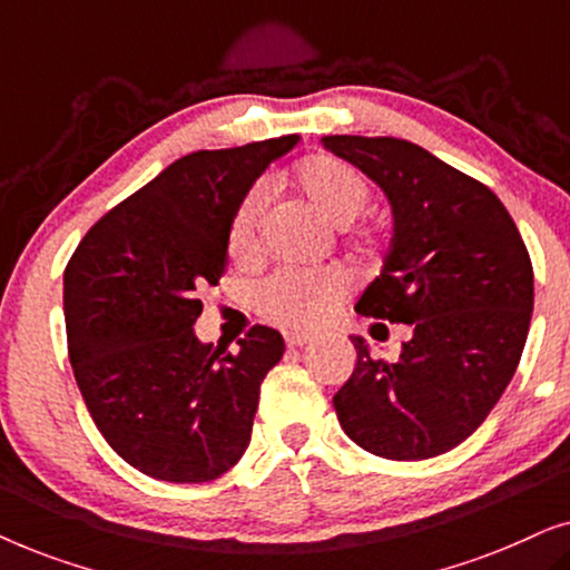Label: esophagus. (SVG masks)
Returning a JSON list of instances; mask_svg holds the SVG:
<instances>
[{"label": "esophagus", "mask_w": 570, "mask_h": 570, "mask_svg": "<svg viewBox=\"0 0 570 570\" xmlns=\"http://www.w3.org/2000/svg\"><path fill=\"white\" fill-rule=\"evenodd\" d=\"M285 342H287V347H303V345H308V342H311V334L291 332V334H285Z\"/></svg>", "instance_id": "obj_1"}]
</instances>
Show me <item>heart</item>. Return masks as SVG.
Listing matches in <instances>:
<instances>
[{"label":"heart","instance_id":"1","mask_svg":"<svg viewBox=\"0 0 570 570\" xmlns=\"http://www.w3.org/2000/svg\"><path fill=\"white\" fill-rule=\"evenodd\" d=\"M293 186L324 220L345 228L363 213L368 184L361 174L332 155H314L293 170ZM267 207V186H254L240 199L228 228V246L236 256H252L259 246V228ZM345 298V279L337 272H277L256 287L254 301L264 316L287 330H316Z\"/></svg>","mask_w":570,"mask_h":570}]
</instances>
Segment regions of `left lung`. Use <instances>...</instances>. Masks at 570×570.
Segmentation results:
<instances>
[{
    "instance_id": "1",
    "label": "left lung",
    "mask_w": 570,
    "mask_h": 570,
    "mask_svg": "<svg viewBox=\"0 0 570 570\" xmlns=\"http://www.w3.org/2000/svg\"><path fill=\"white\" fill-rule=\"evenodd\" d=\"M322 145L363 170L394 215L384 264L355 311L410 324L394 363L350 334L357 361L332 400L340 425L376 456H439L478 431L517 373L534 308L527 246L485 184L423 147L355 135Z\"/></svg>"
}]
</instances>
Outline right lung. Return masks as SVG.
<instances>
[{"label":"right lung","mask_w":570,"mask_h":570,"mask_svg":"<svg viewBox=\"0 0 570 570\" xmlns=\"http://www.w3.org/2000/svg\"><path fill=\"white\" fill-rule=\"evenodd\" d=\"M298 135L197 150L88 230L65 269L69 363L98 431L135 470L209 482L252 441L259 386L285 353L254 326L236 353L202 342L199 291L228 259L233 213Z\"/></svg>","instance_id":"right-lung-1"}]
</instances>
